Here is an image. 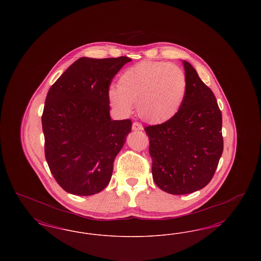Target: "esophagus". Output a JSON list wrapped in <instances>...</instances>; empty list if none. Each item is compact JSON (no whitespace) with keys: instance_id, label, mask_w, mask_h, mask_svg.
I'll return each mask as SVG.
<instances>
[{"instance_id":"1","label":"esophagus","mask_w":261,"mask_h":261,"mask_svg":"<svg viewBox=\"0 0 261 261\" xmlns=\"http://www.w3.org/2000/svg\"><path fill=\"white\" fill-rule=\"evenodd\" d=\"M144 128H143V126L140 124V123H138V122H134L133 124H132V130H134V131H141V130H143Z\"/></svg>"}]
</instances>
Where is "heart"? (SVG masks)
Here are the masks:
<instances>
[{
	"label": "heart",
	"mask_w": 261,
	"mask_h": 261,
	"mask_svg": "<svg viewBox=\"0 0 261 261\" xmlns=\"http://www.w3.org/2000/svg\"><path fill=\"white\" fill-rule=\"evenodd\" d=\"M119 85L108 88V99L121 116L135 108L140 117L150 124L166 123L180 112L186 99L187 78L178 65L143 61L120 75Z\"/></svg>",
	"instance_id": "obj_1"
}]
</instances>
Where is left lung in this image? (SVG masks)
<instances>
[{"instance_id":"left-lung-1","label":"left lung","mask_w":261,"mask_h":261,"mask_svg":"<svg viewBox=\"0 0 261 261\" xmlns=\"http://www.w3.org/2000/svg\"><path fill=\"white\" fill-rule=\"evenodd\" d=\"M184 103L170 121L145 128L151 173L156 186L171 195L199 191L211 182L223 151L222 114L210 88L183 61Z\"/></svg>"}]
</instances>
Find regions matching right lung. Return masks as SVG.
<instances>
[{
  "label": "right lung",
  "instance_id": "right-lung-1",
  "mask_svg": "<svg viewBox=\"0 0 261 261\" xmlns=\"http://www.w3.org/2000/svg\"><path fill=\"white\" fill-rule=\"evenodd\" d=\"M131 61L80 58L47 94L42 115L45 156L54 178L69 194L92 196L111 181L132 122L112 120L108 88Z\"/></svg>",
  "mask_w": 261,
  "mask_h": 261
}]
</instances>
